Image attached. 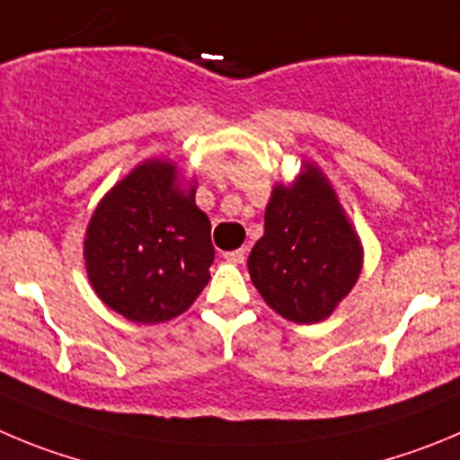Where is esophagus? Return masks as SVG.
<instances>
[{
	"instance_id": "1",
	"label": "esophagus",
	"mask_w": 460,
	"mask_h": 460,
	"mask_svg": "<svg viewBox=\"0 0 460 460\" xmlns=\"http://www.w3.org/2000/svg\"><path fill=\"white\" fill-rule=\"evenodd\" d=\"M225 259L229 261V263H244V259H247V252L243 250V247H240V250H234V252H226L225 254Z\"/></svg>"
}]
</instances>
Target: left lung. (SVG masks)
I'll return each mask as SVG.
<instances>
[{"instance_id":"left-lung-1","label":"left lung","mask_w":460,"mask_h":460,"mask_svg":"<svg viewBox=\"0 0 460 460\" xmlns=\"http://www.w3.org/2000/svg\"><path fill=\"white\" fill-rule=\"evenodd\" d=\"M247 268L268 306L299 324L324 320L347 297L360 274V243L315 167L293 188H274Z\"/></svg>"}]
</instances>
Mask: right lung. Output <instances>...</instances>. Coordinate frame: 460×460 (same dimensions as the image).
<instances>
[{"mask_svg": "<svg viewBox=\"0 0 460 460\" xmlns=\"http://www.w3.org/2000/svg\"><path fill=\"white\" fill-rule=\"evenodd\" d=\"M85 268L102 302L131 322L181 315L216 259L195 188L174 186V165L149 161L118 183L85 231Z\"/></svg>", "mask_w": 460, "mask_h": 460, "instance_id": "add662e5", "label": "right lung"}]
</instances>
